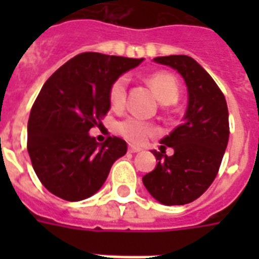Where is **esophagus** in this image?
<instances>
[{"mask_svg": "<svg viewBox=\"0 0 259 259\" xmlns=\"http://www.w3.org/2000/svg\"><path fill=\"white\" fill-rule=\"evenodd\" d=\"M140 151H141L140 147H136V146L129 147V152H133V154H135V152H140Z\"/></svg>", "mask_w": 259, "mask_h": 259, "instance_id": "34e87169", "label": "esophagus"}]
</instances>
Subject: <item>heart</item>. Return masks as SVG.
Listing matches in <instances>:
<instances>
[{"label":"heart","mask_w":259,"mask_h":259,"mask_svg":"<svg viewBox=\"0 0 259 259\" xmlns=\"http://www.w3.org/2000/svg\"><path fill=\"white\" fill-rule=\"evenodd\" d=\"M148 81L162 104H174L179 98V84L175 79V76L170 73L158 72L152 74ZM126 89H127L126 76H120L113 81L109 90V102L112 107L120 108L123 105L124 98H126ZM116 130L124 139L137 144L147 141L148 137H151L155 133V127L152 124L147 123L139 118H133V116L119 122Z\"/></svg>","instance_id":"b5f03b06"}]
</instances>
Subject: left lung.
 <instances>
[{"label": "left lung", "mask_w": 259, "mask_h": 259, "mask_svg": "<svg viewBox=\"0 0 259 259\" xmlns=\"http://www.w3.org/2000/svg\"><path fill=\"white\" fill-rule=\"evenodd\" d=\"M154 62L178 70L187 87V109L180 126L152 151L157 166L143 176L148 193L163 205H185L197 200L217 178L229 141L226 100L217 83L187 55L157 57ZM166 146L174 154L166 156Z\"/></svg>", "instance_id": "1"}]
</instances>
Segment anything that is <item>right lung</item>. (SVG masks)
<instances>
[{
	"instance_id": "1",
	"label": "right lung",
	"mask_w": 259,
	"mask_h": 259,
	"mask_svg": "<svg viewBox=\"0 0 259 259\" xmlns=\"http://www.w3.org/2000/svg\"><path fill=\"white\" fill-rule=\"evenodd\" d=\"M143 61L83 53L44 83L29 116L27 151L48 191L66 201H81L105 183L127 144L119 137L97 143L89 132L109 111L113 81Z\"/></svg>"
}]
</instances>
